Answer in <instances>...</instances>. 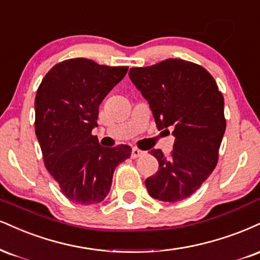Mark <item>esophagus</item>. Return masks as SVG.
<instances>
[{
	"instance_id": "1",
	"label": "esophagus",
	"mask_w": 260,
	"mask_h": 260,
	"mask_svg": "<svg viewBox=\"0 0 260 260\" xmlns=\"http://www.w3.org/2000/svg\"><path fill=\"white\" fill-rule=\"evenodd\" d=\"M144 154H145V152L144 151H142V150H139L138 148H133L132 149V158H138V157H140V156H143Z\"/></svg>"
}]
</instances>
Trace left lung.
Segmentation results:
<instances>
[{
  "label": "left lung",
  "mask_w": 260,
  "mask_h": 260,
  "mask_svg": "<svg viewBox=\"0 0 260 260\" xmlns=\"http://www.w3.org/2000/svg\"><path fill=\"white\" fill-rule=\"evenodd\" d=\"M129 79L148 100L158 129L176 137L168 157L154 149L158 171L145 180L151 198L178 202L191 196L217 166L226 121L224 98L211 74L195 62L166 59L132 68Z\"/></svg>",
  "instance_id": "8db88e82"
}]
</instances>
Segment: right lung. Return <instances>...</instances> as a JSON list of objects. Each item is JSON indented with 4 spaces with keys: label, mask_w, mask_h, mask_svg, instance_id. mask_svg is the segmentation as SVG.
<instances>
[{
    "label": "right lung",
    "mask_w": 260,
    "mask_h": 260,
    "mask_svg": "<svg viewBox=\"0 0 260 260\" xmlns=\"http://www.w3.org/2000/svg\"><path fill=\"white\" fill-rule=\"evenodd\" d=\"M127 71L128 67L68 59L55 64L37 89L35 132L43 162L62 195L75 203L102 202L115 168L131 156V146L104 148L92 134L100 103Z\"/></svg>",
    "instance_id": "right-lung-1"
}]
</instances>
